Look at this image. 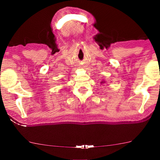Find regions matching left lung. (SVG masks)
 Wrapping results in <instances>:
<instances>
[{
    "instance_id": "8db88e82",
    "label": "left lung",
    "mask_w": 160,
    "mask_h": 160,
    "mask_svg": "<svg viewBox=\"0 0 160 160\" xmlns=\"http://www.w3.org/2000/svg\"><path fill=\"white\" fill-rule=\"evenodd\" d=\"M101 83H102V82H101Z\"/></svg>"
}]
</instances>
